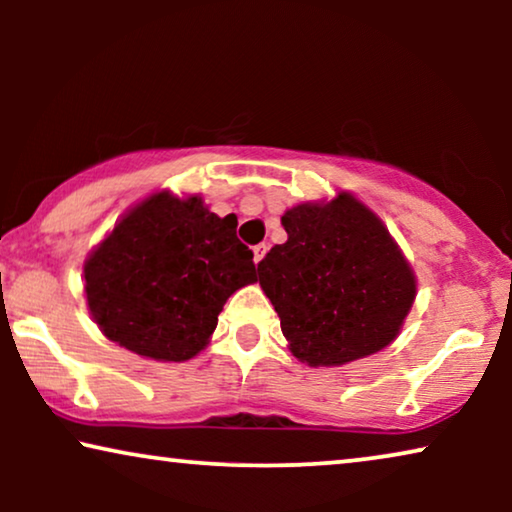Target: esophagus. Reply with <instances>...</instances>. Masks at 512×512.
<instances>
[{"label": "esophagus", "mask_w": 512, "mask_h": 512, "mask_svg": "<svg viewBox=\"0 0 512 512\" xmlns=\"http://www.w3.org/2000/svg\"><path fill=\"white\" fill-rule=\"evenodd\" d=\"M265 254H268V244H256L254 247V263L258 265L265 258Z\"/></svg>", "instance_id": "34e87169"}]
</instances>
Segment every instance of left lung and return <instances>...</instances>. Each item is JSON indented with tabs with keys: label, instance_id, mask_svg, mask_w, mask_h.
Instances as JSON below:
<instances>
[{
	"label": "left lung",
	"instance_id": "left-lung-1",
	"mask_svg": "<svg viewBox=\"0 0 512 512\" xmlns=\"http://www.w3.org/2000/svg\"><path fill=\"white\" fill-rule=\"evenodd\" d=\"M286 242L258 263L256 282L279 314L284 338L307 366H345L401 333L417 279L380 216L338 193L282 216Z\"/></svg>",
	"mask_w": 512,
	"mask_h": 512
}]
</instances>
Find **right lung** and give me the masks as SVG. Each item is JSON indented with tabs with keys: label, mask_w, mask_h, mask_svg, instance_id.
<instances>
[{
	"label": "right lung",
	"mask_w": 512,
	"mask_h": 512,
	"mask_svg": "<svg viewBox=\"0 0 512 512\" xmlns=\"http://www.w3.org/2000/svg\"><path fill=\"white\" fill-rule=\"evenodd\" d=\"M198 195L153 193L83 263L88 310L111 342L153 361H188L226 300L256 282L254 254Z\"/></svg>",
	"instance_id": "1"
}]
</instances>
